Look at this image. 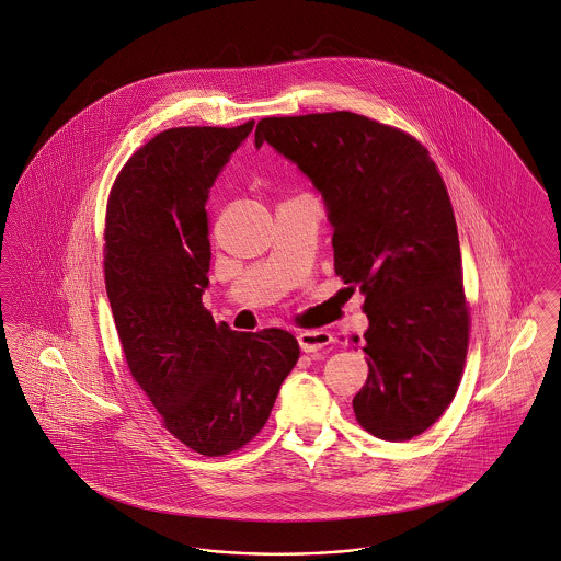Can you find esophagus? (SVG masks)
Wrapping results in <instances>:
<instances>
[{
	"label": "esophagus",
	"instance_id": "esophagus-1",
	"mask_svg": "<svg viewBox=\"0 0 561 561\" xmlns=\"http://www.w3.org/2000/svg\"><path fill=\"white\" fill-rule=\"evenodd\" d=\"M298 345L305 353H313L320 348L328 347L332 343V334L325 330H305L298 336Z\"/></svg>",
	"mask_w": 561,
	"mask_h": 561
}]
</instances>
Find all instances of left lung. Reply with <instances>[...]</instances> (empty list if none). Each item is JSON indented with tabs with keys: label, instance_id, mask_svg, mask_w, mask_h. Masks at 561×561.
Returning a JSON list of instances; mask_svg holds the SVG:
<instances>
[{
	"label": "left lung",
	"instance_id": "obj_1",
	"mask_svg": "<svg viewBox=\"0 0 561 561\" xmlns=\"http://www.w3.org/2000/svg\"><path fill=\"white\" fill-rule=\"evenodd\" d=\"M267 142L318 188L334 271L364 294L368 378L359 425L387 442L427 431L450 405L469 343L460 245L446 185L412 136L351 111L265 117Z\"/></svg>",
	"mask_w": 561,
	"mask_h": 561
}]
</instances>
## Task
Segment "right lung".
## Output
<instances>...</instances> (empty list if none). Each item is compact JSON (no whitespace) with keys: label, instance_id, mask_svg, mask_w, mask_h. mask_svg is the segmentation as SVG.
Here are the masks:
<instances>
[{"label":"right lung","instance_id":"obj_1","mask_svg":"<svg viewBox=\"0 0 561 561\" xmlns=\"http://www.w3.org/2000/svg\"><path fill=\"white\" fill-rule=\"evenodd\" d=\"M254 122L172 128L151 138L111 188L105 284L128 368L165 428L195 453L222 456L265 427L298 359L290 332L214 323L206 202Z\"/></svg>","mask_w":561,"mask_h":561}]
</instances>
